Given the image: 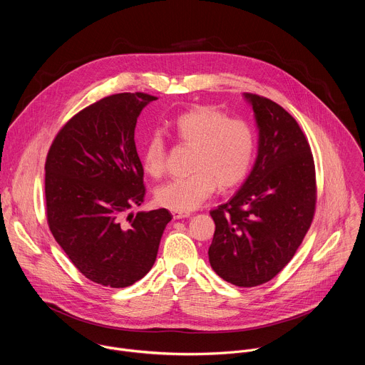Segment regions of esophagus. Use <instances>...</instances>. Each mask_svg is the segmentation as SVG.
Returning <instances> with one entry per match:
<instances>
[{
    "instance_id": "34e87169",
    "label": "esophagus",
    "mask_w": 365,
    "mask_h": 365,
    "mask_svg": "<svg viewBox=\"0 0 365 365\" xmlns=\"http://www.w3.org/2000/svg\"><path fill=\"white\" fill-rule=\"evenodd\" d=\"M172 215L175 220H182V218H189V212H180V211H172Z\"/></svg>"
}]
</instances>
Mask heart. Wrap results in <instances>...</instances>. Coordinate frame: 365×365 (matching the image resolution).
<instances>
[{"label": "heart", "instance_id": "1", "mask_svg": "<svg viewBox=\"0 0 365 365\" xmlns=\"http://www.w3.org/2000/svg\"><path fill=\"white\" fill-rule=\"evenodd\" d=\"M172 135L195 148L192 175L172 179L155 189V202L172 211L189 212L210 197L217 186L228 189L245 179L254 160L255 133L250 123L228 118L222 111L199 106L180 114L170 125ZM168 147L159 133L141 148L143 169L160 178L166 169Z\"/></svg>", "mask_w": 365, "mask_h": 365}]
</instances>
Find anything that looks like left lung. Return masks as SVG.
I'll list each match as a JSON object with an SVG mask.
<instances>
[{
  "instance_id": "left-lung-1",
  "label": "left lung",
  "mask_w": 365,
  "mask_h": 365,
  "mask_svg": "<svg viewBox=\"0 0 365 365\" xmlns=\"http://www.w3.org/2000/svg\"><path fill=\"white\" fill-rule=\"evenodd\" d=\"M258 128L255 163L227 202L211 211L214 272L238 287L277 276L302 244L317 205L315 163L296 120L279 103L244 93Z\"/></svg>"
}]
</instances>
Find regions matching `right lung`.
<instances>
[{
	"label": "right lung",
	"instance_id": "add662e5",
	"mask_svg": "<svg viewBox=\"0 0 365 365\" xmlns=\"http://www.w3.org/2000/svg\"><path fill=\"white\" fill-rule=\"evenodd\" d=\"M155 99L143 92L103 98L72 117L47 153L48 228L75 267L102 286L120 289L143 279L172 220L160 207L124 221L144 200L134 130Z\"/></svg>",
	"mask_w": 365,
	"mask_h": 365
}]
</instances>
